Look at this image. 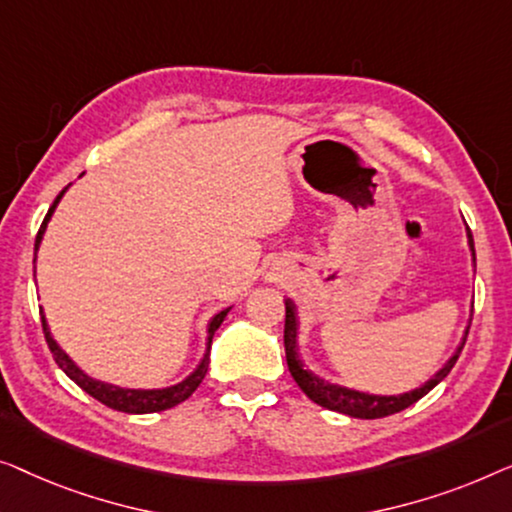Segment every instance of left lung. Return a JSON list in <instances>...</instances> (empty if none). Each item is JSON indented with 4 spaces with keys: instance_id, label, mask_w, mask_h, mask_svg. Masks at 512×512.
<instances>
[{
    "instance_id": "obj_1",
    "label": "left lung",
    "mask_w": 512,
    "mask_h": 512,
    "mask_svg": "<svg viewBox=\"0 0 512 512\" xmlns=\"http://www.w3.org/2000/svg\"><path fill=\"white\" fill-rule=\"evenodd\" d=\"M466 239H469V250L471 257L475 262V248H473V236L471 229L466 227ZM471 315H473V306H471ZM471 327V322H469ZM469 327L464 331L462 343L455 350L448 362L441 366V371H436L427 383L415 387V390L403 392V394H369V392H359L355 387H345V385H336L329 383V380L320 378L318 373H313L311 369H306L304 359L299 355V320H297V306H294L292 299H285V357H287V369H290L294 383L301 387V392L306 394L308 399L318 403V406L327 408V410H336V413H343L348 417H359V420H376V417H385V415H394L399 410L413 406L415 401H420L424 394H429L434 387L441 383V380L448 376L452 371V366L457 364L459 352H462L466 336H469Z\"/></svg>"
}]
</instances>
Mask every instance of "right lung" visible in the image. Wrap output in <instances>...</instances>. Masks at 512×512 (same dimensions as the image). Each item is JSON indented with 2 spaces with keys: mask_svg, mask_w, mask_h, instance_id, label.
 <instances>
[{
  "mask_svg": "<svg viewBox=\"0 0 512 512\" xmlns=\"http://www.w3.org/2000/svg\"><path fill=\"white\" fill-rule=\"evenodd\" d=\"M69 187H64V190L57 194V199L53 201V206H50V211L46 215V220H43V225L37 234V243H34V253H39L41 248V241H43V234H46L48 229V222L53 218L57 204H60L64 192H67ZM34 262H37V255H34ZM232 311V306L225 308V311H220L215 318L208 322V338H206V352H204V359H201L197 369H194L190 376L183 378L181 383L176 385H169V387H148V390H143V387H120V385H113V383H106V380H97L85 373L81 366H76L74 359H71L67 352H64L57 341L50 334V327H48V320L46 315H43V308H41V325H43V334H46V341H48V348L53 352L55 362L60 369L67 373V376L74 380V383L81 387L83 392H88L90 397H95L97 401H102L104 406H109L113 410H122V413H134V415H143V413H160V410H167V408H174L178 403H183L185 399L192 397V392L197 390L201 385V380H204L206 371H208V352H211V343H213V336L218 327L222 325V320L227 318V313Z\"/></svg>",
  "mask_w": 512,
  "mask_h": 512,
  "instance_id": "obj_1",
  "label": "right lung"
}]
</instances>
